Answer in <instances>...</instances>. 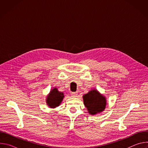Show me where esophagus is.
Segmentation results:
<instances>
[{
    "label": "esophagus",
    "mask_w": 148,
    "mask_h": 148,
    "mask_svg": "<svg viewBox=\"0 0 148 148\" xmlns=\"http://www.w3.org/2000/svg\"><path fill=\"white\" fill-rule=\"evenodd\" d=\"M78 95V92H71V95L72 97H77Z\"/></svg>",
    "instance_id": "esophagus-1"
}]
</instances>
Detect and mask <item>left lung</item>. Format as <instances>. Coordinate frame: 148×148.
I'll return each instance as SVG.
<instances>
[{"instance_id":"1","label":"left lung","mask_w":148,"mask_h":148,"mask_svg":"<svg viewBox=\"0 0 148 148\" xmlns=\"http://www.w3.org/2000/svg\"><path fill=\"white\" fill-rule=\"evenodd\" d=\"M84 104L88 112L92 115L101 113L107 105V99L97 89L93 88L82 96Z\"/></svg>"}]
</instances>
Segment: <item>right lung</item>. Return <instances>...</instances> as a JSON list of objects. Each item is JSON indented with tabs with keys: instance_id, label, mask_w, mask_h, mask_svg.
Instances as JSON below:
<instances>
[{
	"instance_id": "1",
	"label": "right lung",
	"mask_w": 148,
	"mask_h": 148,
	"mask_svg": "<svg viewBox=\"0 0 148 148\" xmlns=\"http://www.w3.org/2000/svg\"><path fill=\"white\" fill-rule=\"evenodd\" d=\"M64 95V93L60 92L56 87L51 89L46 97V103L50 108H55L58 107L62 102Z\"/></svg>"
}]
</instances>
